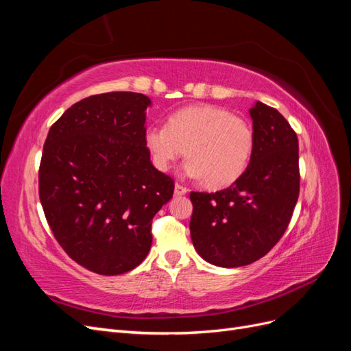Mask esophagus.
I'll return each mask as SVG.
<instances>
[{
    "mask_svg": "<svg viewBox=\"0 0 351 351\" xmlns=\"http://www.w3.org/2000/svg\"><path fill=\"white\" fill-rule=\"evenodd\" d=\"M187 187L186 186H183V184H180V183H176V187H174V193L177 195V196H182V195H186L187 193Z\"/></svg>",
    "mask_w": 351,
    "mask_h": 351,
    "instance_id": "1",
    "label": "esophagus"
}]
</instances>
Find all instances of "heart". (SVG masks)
I'll return each mask as SVG.
<instances>
[{"instance_id":"heart-1","label":"heart","mask_w":351,"mask_h":351,"mask_svg":"<svg viewBox=\"0 0 351 351\" xmlns=\"http://www.w3.org/2000/svg\"><path fill=\"white\" fill-rule=\"evenodd\" d=\"M146 146L161 171L187 154L184 165L190 177L209 187H227L246 171L253 154L254 136L241 117L214 105L180 110L168 124H154L146 130Z\"/></svg>"}]
</instances>
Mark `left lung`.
Listing matches in <instances>:
<instances>
[{
	"instance_id": "1",
	"label": "left lung",
	"mask_w": 351,
	"mask_h": 351,
	"mask_svg": "<svg viewBox=\"0 0 351 351\" xmlns=\"http://www.w3.org/2000/svg\"><path fill=\"white\" fill-rule=\"evenodd\" d=\"M250 117L254 145L246 171L224 190L190 193L193 246L222 268L244 267L265 256L289 227L300 192L295 132L262 102Z\"/></svg>"
}]
</instances>
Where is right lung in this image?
Here are the masks:
<instances>
[{
    "mask_svg": "<svg viewBox=\"0 0 351 351\" xmlns=\"http://www.w3.org/2000/svg\"><path fill=\"white\" fill-rule=\"evenodd\" d=\"M136 92L84 98L51 125L39 165V199L69 256L92 272L119 275L141 265L152 219L173 197L174 180L151 162L145 110Z\"/></svg>",
    "mask_w": 351,
    "mask_h": 351,
    "instance_id": "add662e5",
    "label": "right lung"
}]
</instances>
